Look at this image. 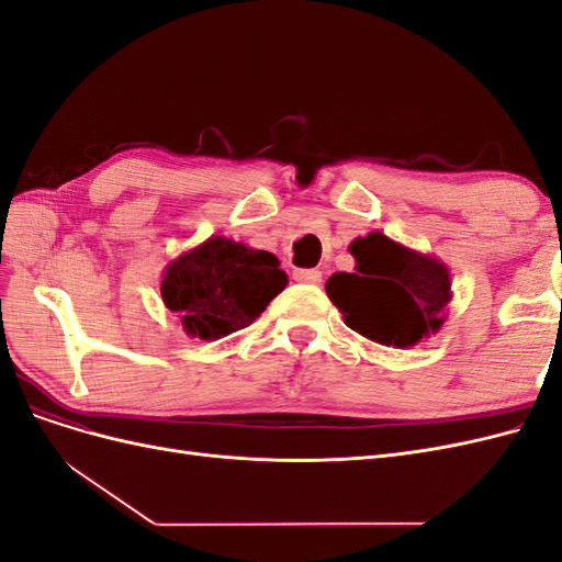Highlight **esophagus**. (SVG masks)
Wrapping results in <instances>:
<instances>
[{"label": "esophagus", "mask_w": 562, "mask_h": 562, "mask_svg": "<svg viewBox=\"0 0 562 562\" xmlns=\"http://www.w3.org/2000/svg\"><path fill=\"white\" fill-rule=\"evenodd\" d=\"M321 271L318 269H295L293 271V279L297 283H312V285H318L321 283Z\"/></svg>", "instance_id": "1"}]
</instances>
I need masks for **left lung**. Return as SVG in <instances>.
<instances>
[{
    "instance_id": "left-lung-1",
    "label": "left lung",
    "mask_w": 562,
    "mask_h": 562,
    "mask_svg": "<svg viewBox=\"0 0 562 562\" xmlns=\"http://www.w3.org/2000/svg\"><path fill=\"white\" fill-rule=\"evenodd\" d=\"M349 250L359 271L333 274L326 291L351 330L403 349L443 326L440 312L450 302L446 265L380 232L356 239Z\"/></svg>"
}]
</instances>
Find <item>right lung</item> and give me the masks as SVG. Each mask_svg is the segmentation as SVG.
Wrapping results in <instances>:
<instances>
[{"mask_svg":"<svg viewBox=\"0 0 562 562\" xmlns=\"http://www.w3.org/2000/svg\"><path fill=\"white\" fill-rule=\"evenodd\" d=\"M285 283L274 255L215 236L171 262L161 297L192 337L217 339L250 326Z\"/></svg>","mask_w":562,"mask_h":562,"instance_id":"add662e5","label":"right lung"}]
</instances>
